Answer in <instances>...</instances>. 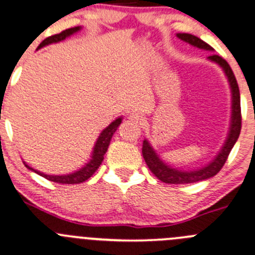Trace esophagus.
Masks as SVG:
<instances>
[{
	"instance_id": "1",
	"label": "esophagus",
	"mask_w": 255,
	"mask_h": 255,
	"mask_svg": "<svg viewBox=\"0 0 255 255\" xmlns=\"http://www.w3.org/2000/svg\"><path fill=\"white\" fill-rule=\"evenodd\" d=\"M129 119L131 121H134V123H136V124H142V121H144V118H142L141 114L136 113V111H134V113L130 114Z\"/></svg>"
}]
</instances>
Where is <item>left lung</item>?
<instances>
[{
  "mask_svg": "<svg viewBox=\"0 0 255 255\" xmlns=\"http://www.w3.org/2000/svg\"><path fill=\"white\" fill-rule=\"evenodd\" d=\"M180 40L185 41V42L190 43V45L195 46L198 48H203L207 51H214L212 46L208 45L203 40H200L196 36L190 35V33H178ZM208 59L210 61L215 62L219 65L224 71L225 76H227L228 82H229L230 91H232V119H230V128L229 132H228L227 140H225L224 145L218 152L217 156L208 164V165L203 166L196 170H179V169L173 168L165 161H162L161 157L156 154L150 142L146 139L142 141V156H144L146 165L149 166L150 171L156 176L159 180L164 181L168 184H190L196 183V181L207 180V179L212 178V176L217 175L223 168V165L227 161L228 156H229L230 151H232L233 146L238 140L239 134H241L242 129V114H241V94H239V87L237 79H235L234 74H233L232 69H230L229 64L225 61L223 57L218 56L213 53L212 56Z\"/></svg>",
  "mask_w": 255,
  "mask_h": 255,
  "instance_id": "left-lung-1",
  "label": "left lung"
}]
</instances>
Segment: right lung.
I'll return each mask as SVG.
<instances>
[{
    "mask_svg": "<svg viewBox=\"0 0 255 255\" xmlns=\"http://www.w3.org/2000/svg\"><path fill=\"white\" fill-rule=\"evenodd\" d=\"M80 30H81V27H80V26H77V27L67 28V30L62 31L61 33H57V35L50 36V37L45 38V40L40 43V46L37 47V50L38 48L43 47V46L50 45V43H56V42H60V41H64L65 38L69 37V36H71V35H74V33L79 32ZM121 121H123V118H118L116 120H114L113 123H111L110 125L106 128V129H104L103 131H101V134L99 135L98 140H96L95 146H94L93 154H91V159H90L89 161H87L86 164L82 166V168H80L79 170L74 171V173L66 174V175H48V174L41 173V171L35 170V169H32L31 166H28L26 162H25V166L27 169H30L31 171H35L36 174L43 176V178H46L47 180L53 181V183H60V184L84 183L85 180H87L89 178H91V176H93V174L95 173V171L99 169V166L101 165V162H103V160H104V155H105V152L108 151V147H109V145H110L111 137H113V135L115 134V131L118 130L119 125L121 124Z\"/></svg>",
    "mask_w": 255,
    "mask_h": 255,
    "instance_id": "right-lung-1",
    "label": "right lung"
}]
</instances>
